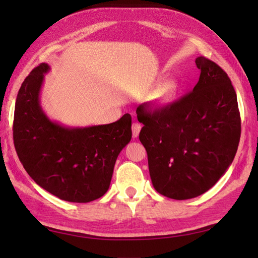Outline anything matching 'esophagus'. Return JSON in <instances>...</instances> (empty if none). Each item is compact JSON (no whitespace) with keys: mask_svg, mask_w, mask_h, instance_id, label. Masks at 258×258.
<instances>
[{"mask_svg":"<svg viewBox=\"0 0 258 258\" xmlns=\"http://www.w3.org/2000/svg\"><path fill=\"white\" fill-rule=\"evenodd\" d=\"M141 128H142V125L140 123H138V122L133 123V125H132V135H133L134 139L138 138V136H139V134L141 132Z\"/></svg>","mask_w":258,"mask_h":258,"instance_id":"obj_1","label":"esophagus"}]
</instances>
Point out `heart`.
<instances>
[{"label": "heart", "instance_id": "obj_1", "mask_svg": "<svg viewBox=\"0 0 258 258\" xmlns=\"http://www.w3.org/2000/svg\"><path fill=\"white\" fill-rule=\"evenodd\" d=\"M177 85L174 82H167L164 84L160 91H158V95L156 97V102L161 105H167L171 104L177 95Z\"/></svg>", "mask_w": 258, "mask_h": 258}]
</instances>
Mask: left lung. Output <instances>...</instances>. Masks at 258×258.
Returning <instances> with one entry per match:
<instances>
[{
    "label": "left lung",
    "mask_w": 258,
    "mask_h": 258,
    "mask_svg": "<svg viewBox=\"0 0 258 258\" xmlns=\"http://www.w3.org/2000/svg\"><path fill=\"white\" fill-rule=\"evenodd\" d=\"M200 80L171 104L136 109L143 124L140 141L149 160L153 186L173 200L204 194L231 165L240 139V115L232 82L204 56L195 59Z\"/></svg>",
    "instance_id": "left-lung-1"
}]
</instances>
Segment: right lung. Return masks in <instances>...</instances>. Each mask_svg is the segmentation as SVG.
<instances>
[{"label": "right lung", "instance_id": "right-lung-1", "mask_svg": "<svg viewBox=\"0 0 258 258\" xmlns=\"http://www.w3.org/2000/svg\"><path fill=\"white\" fill-rule=\"evenodd\" d=\"M50 67L42 63L26 76L15 102L13 140L27 174L63 201L100 199L111 184L116 158L132 139V117L111 124L65 127L52 122L40 105V91Z\"/></svg>", "mask_w": 258, "mask_h": 258}]
</instances>
